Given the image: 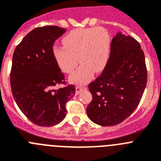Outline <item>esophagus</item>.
<instances>
[{"instance_id":"34e87169","label":"esophagus","mask_w":161,"mask_h":161,"mask_svg":"<svg viewBox=\"0 0 161 161\" xmlns=\"http://www.w3.org/2000/svg\"><path fill=\"white\" fill-rule=\"evenodd\" d=\"M86 89V87L85 86H76V87H75V92H76V94H79L82 91L85 90Z\"/></svg>"}]
</instances>
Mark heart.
<instances>
[{
    "mask_svg": "<svg viewBox=\"0 0 161 161\" xmlns=\"http://www.w3.org/2000/svg\"><path fill=\"white\" fill-rule=\"evenodd\" d=\"M64 46L55 45L53 56L61 70L69 74L78 65H82L69 78L77 84H85L93 72L104 70L109 59L111 42L107 31L103 27L79 28L71 31L62 39Z\"/></svg>",
    "mask_w": 161,
    "mask_h": 161,
    "instance_id": "obj_1",
    "label": "heart"
}]
</instances>
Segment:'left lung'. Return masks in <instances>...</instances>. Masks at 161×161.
<instances>
[{"label":"left lung","instance_id":"obj_1","mask_svg":"<svg viewBox=\"0 0 161 161\" xmlns=\"http://www.w3.org/2000/svg\"><path fill=\"white\" fill-rule=\"evenodd\" d=\"M145 57L139 43L118 32L101 75L88 85L92 100L86 114L102 126L121 123L138 107L147 84Z\"/></svg>","mask_w":161,"mask_h":161}]
</instances>
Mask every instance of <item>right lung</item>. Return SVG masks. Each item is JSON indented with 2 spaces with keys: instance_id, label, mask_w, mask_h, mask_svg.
<instances>
[{
  "instance_id": "obj_1",
  "label": "right lung",
  "mask_w": 161,
  "mask_h": 161,
  "mask_svg": "<svg viewBox=\"0 0 161 161\" xmlns=\"http://www.w3.org/2000/svg\"><path fill=\"white\" fill-rule=\"evenodd\" d=\"M57 26L37 27L17 46L13 55L10 85L22 114L40 126L59 124L66 115L65 103L75 94V87L65 83V76L53 56L54 42L65 32Z\"/></svg>"
}]
</instances>
